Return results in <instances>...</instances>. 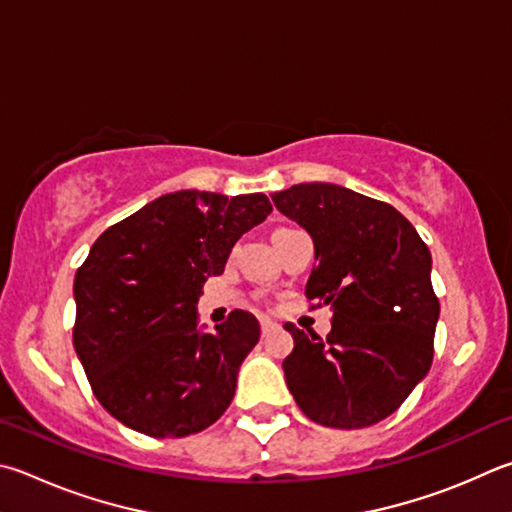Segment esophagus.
Segmentation results:
<instances>
[{"label":"esophagus","mask_w":512,"mask_h":512,"mask_svg":"<svg viewBox=\"0 0 512 512\" xmlns=\"http://www.w3.org/2000/svg\"><path fill=\"white\" fill-rule=\"evenodd\" d=\"M273 329H277V324L273 320L262 318V333H264V336H266V333H271Z\"/></svg>","instance_id":"esophagus-1"}]
</instances>
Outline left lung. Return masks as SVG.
I'll return each instance as SVG.
<instances>
[{"label": "left lung", "mask_w": 512, "mask_h": 512, "mask_svg": "<svg viewBox=\"0 0 512 512\" xmlns=\"http://www.w3.org/2000/svg\"><path fill=\"white\" fill-rule=\"evenodd\" d=\"M271 199L311 235L306 297L333 311L327 340L284 324L295 347L282 367L297 407L340 430L383 421L432 367L430 250L396 208L342 185L300 183Z\"/></svg>", "instance_id": "1"}]
</instances>
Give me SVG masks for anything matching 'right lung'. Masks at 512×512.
<instances>
[{"label":"right lung","instance_id":"1","mask_svg":"<svg viewBox=\"0 0 512 512\" xmlns=\"http://www.w3.org/2000/svg\"><path fill=\"white\" fill-rule=\"evenodd\" d=\"M266 194L179 190L107 228L73 280V347L105 410L154 439L206 430L228 410L257 345L253 313L212 333L197 302L237 239L271 215Z\"/></svg>","mask_w":512,"mask_h":512}]
</instances>
